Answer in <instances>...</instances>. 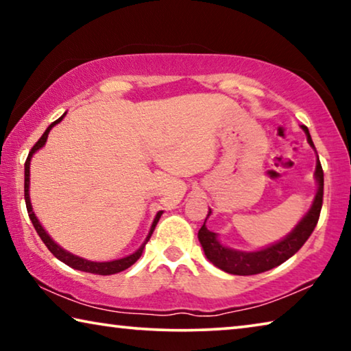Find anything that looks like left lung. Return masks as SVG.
I'll return each instance as SVG.
<instances>
[{"instance_id": "obj_1", "label": "left lung", "mask_w": 351, "mask_h": 351, "mask_svg": "<svg viewBox=\"0 0 351 351\" xmlns=\"http://www.w3.org/2000/svg\"><path fill=\"white\" fill-rule=\"evenodd\" d=\"M302 128H304V132L306 133L310 145L313 148H316L313 144V139L310 136V132H308V128L305 125H302ZM316 180L319 182V187L311 209L306 213V217L295 226V229L287 237V239L276 243V245H272L269 247L261 249V251L257 252H240L219 245L217 241V235L206 228L204 221L198 232V239L201 246L204 249L206 257L209 258L217 268L234 276L260 274V272L269 271L272 268H276V266L285 263V261L293 257V255L305 245V241L310 239V235L313 234V230L319 221L320 209H322L324 203V170L322 165H320L319 158L316 165Z\"/></svg>"}]
</instances>
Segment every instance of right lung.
I'll return each mask as SVG.
<instances>
[{"label": "right lung", "mask_w": 351, "mask_h": 351, "mask_svg": "<svg viewBox=\"0 0 351 351\" xmlns=\"http://www.w3.org/2000/svg\"><path fill=\"white\" fill-rule=\"evenodd\" d=\"M63 117H64V114H63L60 119H57L56 122H52L51 125L46 128V132L43 133V136H41V138H40L37 142H35V145L32 147V150L29 152V156H27L26 162H25V199H26V207H27L29 218H31V221H32V224H34L35 230H37V234L40 235V239L43 240L46 247L49 249V251H51L52 254H54L58 260L63 261L64 265H68V266H71V268L79 269V271H83V272H91V274H99V276L117 274V272L125 271L127 268H130V266H132V265L134 263V261H138V258L142 255V251H144V246L147 245V241L150 240V237H152V234H153L154 228H156V224H158V221H159V218H161L162 212H158V215H156V218H154V221H153V224H152L150 234H148V237H147V240H145L144 245H142L134 254L128 255V257H125V258H119V260H112V261H102V263H99V261H90V260L80 258V257H77V255H73V254L66 252V251H64V249H62L60 246H58L57 243L52 241L51 237L45 232V229L41 228V224L38 223L37 217H35V213L32 212L31 199H29V165H31L32 154H34L35 152H37L38 148H41V147L45 145V142H46V139H47V134H49V132H51V128L54 127L56 123L60 122Z\"/></svg>", "instance_id": "obj_1"}]
</instances>
